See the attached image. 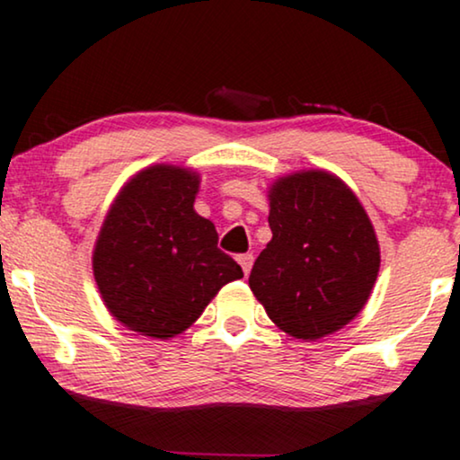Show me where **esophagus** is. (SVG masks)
Returning a JSON list of instances; mask_svg holds the SVG:
<instances>
[{"label":"esophagus","instance_id":"esophagus-1","mask_svg":"<svg viewBox=\"0 0 460 460\" xmlns=\"http://www.w3.org/2000/svg\"><path fill=\"white\" fill-rule=\"evenodd\" d=\"M238 264H241L244 274H249V272H252V266H253V255L252 253L241 255V258H238Z\"/></svg>","mask_w":460,"mask_h":460}]
</instances>
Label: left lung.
<instances>
[{"label": "left lung", "mask_w": 460, "mask_h": 460, "mask_svg": "<svg viewBox=\"0 0 460 460\" xmlns=\"http://www.w3.org/2000/svg\"><path fill=\"white\" fill-rule=\"evenodd\" d=\"M272 238L255 260L249 288L272 323L319 340L361 313L380 270V244L366 208L342 179L296 171L268 188Z\"/></svg>", "instance_id": "left-lung-1"}]
</instances>
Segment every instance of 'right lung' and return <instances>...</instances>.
<instances>
[{"mask_svg":"<svg viewBox=\"0 0 460 460\" xmlns=\"http://www.w3.org/2000/svg\"><path fill=\"white\" fill-rule=\"evenodd\" d=\"M200 175L177 164L135 172L113 199L93 249L101 300L139 336L186 332L241 266L217 249L213 222L194 211Z\"/></svg>","mask_w":460,"mask_h":460,"instance_id":"right-lung-1","label":"right lung"}]
</instances>
